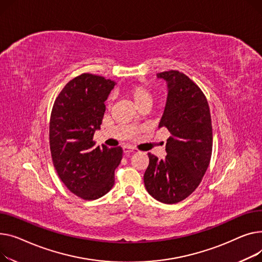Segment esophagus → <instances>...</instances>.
I'll return each instance as SVG.
<instances>
[{"instance_id": "esophagus-1", "label": "esophagus", "mask_w": 262, "mask_h": 262, "mask_svg": "<svg viewBox=\"0 0 262 262\" xmlns=\"http://www.w3.org/2000/svg\"><path fill=\"white\" fill-rule=\"evenodd\" d=\"M137 150L135 148H132V147H129V146H126L124 147V152L126 153V155H130V153H133V152H136Z\"/></svg>"}]
</instances>
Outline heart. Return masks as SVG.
I'll use <instances>...</instances> for the list:
<instances>
[{
    "label": "heart",
    "mask_w": 262,
    "mask_h": 262,
    "mask_svg": "<svg viewBox=\"0 0 262 262\" xmlns=\"http://www.w3.org/2000/svg\"><path fill=\"white\" fill-rule=\"evenodd\" d=\"M127 96L138 107L144 104H150L152 101V94L150 89L146 84H132L125 90Z\"/></svg>",
    "instance_id": "obj_1"
}]
</instances>
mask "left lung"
I'll return each mask as SVG.
<instances>
[{
    "mask_svg": "<svg viewBox=\"0 0 262 262\" xmlns=\"http://www.w3.org/2000/svg\"><path fill=\"white\" fill-rule=\"evenodd\" d=\"M157 76L168 83L160 128L165 127L170 136L164 160L148 153L144 182L150 195L174 204L196 189L207 170L212 152L211 117L204 93L188 76L174 70Z\"/></svg>",
    "mask_w": 262,
    "mask_h": 262,
    "instance_id": "1",
    "label": "left lung"
}]
</instances>
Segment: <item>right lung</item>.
I'll return each instance as SVG.
<instances>
[{
  "mask_svg": "<svg viewBox=\"0 0 262 262\" xmlns=\"http://www.w3.org/2000/svg\"><path fill=\"white\" fill-rule=\"evenodd\" d=\"M115 82L83 73L70 80L55 99L50 119V148L56 171L67 188L83 200H96L114 185L122 158L120 147L95 146L104 101Z\"/></svg>",
  "mask_w": 262,
  "mask_h": 262,
  "instance_id": "1",
  "label": "right lung"
}]
</instances>
